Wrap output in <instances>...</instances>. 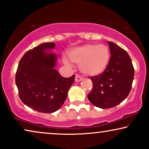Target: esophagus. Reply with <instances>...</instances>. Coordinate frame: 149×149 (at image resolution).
<instances>
[{
	"label": "esophagus",
	"mask_w": 149,
	"mask_h": 149,
	"mask_svg": "<svg viewBox=\"0 0 149 149\" xmlns=\"http://www.w3.org/2000/svg\"><path fill=\"white\" fill-rule=\"evenodd\" d=\"M83 79V77H81L80 75L79 74H76V76H75V81H76V82H79V81H82Z\"/></svg>",
	"instance_id": "esophagus-1"
}]
</instances>
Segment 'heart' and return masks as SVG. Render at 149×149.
Listing matches in <instances>:
<instances>
[{
    "mask_svg": "<svg viewBox=\"0 0 149 149\" xmlns=\"http://www.w3.org/2000/svg\"><path fill=\"white\" fill-rule=\"evenodd\" d=\"M70 62L80 65L83 74L95 76L102 73L109 64L111 54L109 48L104 44H86L70 50L68 54ZM66 64H69L66 58H63Z\"/></svg>",
    "mask_w": 149,
    "mask_h": 149,
    "instance_id": "obj_1",
    "label": "heart"
}]
</instances>
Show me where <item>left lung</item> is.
Here are the masks:
<instances>
[{"label":"left lung","instance_id":"1","mask_svg":"<svg viewBox=\"0 0 149 149\" xmlns=\"http://www.w3.org/2000/svg\"><path fill=\"white\" fill-rule=\"evenodd\" d=\"M111 58L102 73L90 77L93 88L87 98L95 107L109 109L122 102L131 91L134 77L132 60L125 50L108 41Z\"/></svg>","mask_w":149,"mask_h":149}]
</instances>
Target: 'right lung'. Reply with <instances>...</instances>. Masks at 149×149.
I'll use <instances>...</instances> for the list:
<instances>
[{"label":"right lung","instance_id":"1","mask_svg":"<svg viewBox=\"0 0 149 149\" xmlns=\"http://www.w3.org/2000/svg\"><path fill=\"white\" fill-rule=\"evenodd\" d=\"M54 42H45L28 51L20 60L15 74L19 98L30 109L52 113L66 100L75 75L64 78L55 69L56 55L45 49H54Z\"/></svg>","mask_w":149,"mask_h":149}]
</instances>
